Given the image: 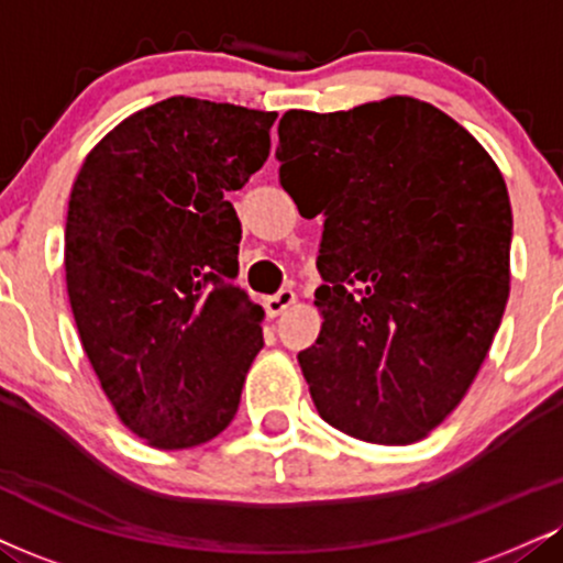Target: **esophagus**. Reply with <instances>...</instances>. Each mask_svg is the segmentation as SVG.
I'll return each mask as SVG.
<instances>
[{
  "label": "esophagus",
  "instance_id": "esophagus-1",
  "mask_svg": "<svg viewBox=\"0 0 563 563\" xmlns=\"http://www.w3.org/2000/svg\"><path fill=\"white\" fill-rule=\"evenodd\" d=\"M294 303H296L294 290L283 288V290H277L275 296H267V299H264V309H267L269 317H280L283 311H286L288 307H294Z\"/></svg>",
  "mask_w": 563,
  "mask_h": 563
}]
</instances>
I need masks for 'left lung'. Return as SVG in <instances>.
Listing matches in <instances>:
<instances>
[{
	"instance_id": "8db88e82",
	"label": "left lung",
	"mask_w": 563,
	"mask_h": 563,
	"mask_svg": "<svg viewBox=\"0 0 563 563\" xmlns=\"http://www.w3.org/2000/svg\"><path fill=\"white\" fill-rule=\"evenodd\" d=\"M280 186L324 217L299 364L328 424L377 445L428 438L462 404L509 301L504 175L438 107L388 97L349 112L290 110Z\"/></svg>"
}]
</instances>
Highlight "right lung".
<instances>
[{"mask_svg": "<svg viewBox=\"0 0 563 563\" xmlns=\"http://www.w3.org/2000/svg\"><path fill=\"white\" fill-rule=\"evenodd\" d=\"M277 112L170 97L88 152L67 205L65 280L80 343L120 422L162 451L233 422L264 346L235 286L239 191Z\"/></svg>", "mask_w": 563, "mask_h": 563, "instance_id": "right-lung-1", "label": "right lung"}]
</instances>
